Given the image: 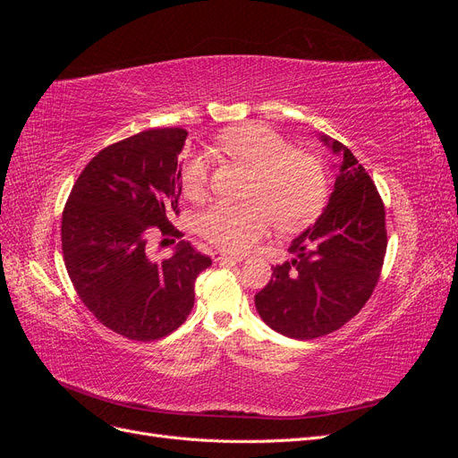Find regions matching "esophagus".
Wrapping results in <instances>:
<instances>
[{"mask_svg": "<svg viewBox=\"0 0 458 458\" xmlns=\"http://www.w3.org/2000/svg\"><path fill=\"white\" fill-rule=\"evenodd\" d=\"M214 259H216V261H219V263H224V261L239 263V261H242V256H234V254H227V252H221V250H217V252H214Z\"/></svg>", "mask_w": 458, "mask_h": 458, "instance_id": "34e87169", "label": "esophagus"}]
</instances>
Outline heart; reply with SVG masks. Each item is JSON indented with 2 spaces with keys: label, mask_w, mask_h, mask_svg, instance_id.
I'll list each match as a JSON object with an SVG mask.
<instances>
[{
  "label": "heart",
  "mask_w": 458,
  "mask_h": 458,
  "mask_svg": "<svg viewBox=\"0 0 458 458\" xmlns=\"http://www.w3.org/2000/svg\"><path fill=\"white\" fill-rule=\"evenodd\" d=\"M221 152L254 170L248 197L234 204L217 200L197 216V233L229 252H244L275 227L296 231L321 214L328 195L323 162L310 152H300L281 133L250 122L221 131L216 140ZM210 165L199 150L187 152L179 164V183L185 197L199 200L206 195Z\"/></svg>",
  "instance_id": "obj_1"
}]
</instances>
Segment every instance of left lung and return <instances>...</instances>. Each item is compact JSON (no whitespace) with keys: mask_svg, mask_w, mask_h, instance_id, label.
Masks as SVG:
<instances>
[{"mask_svg":"<svg viewBox=\"0 0 458 458\" xmlns=\"http://www.w3.org/2000/svg\"><path fill=\"white\" fill-rule=\"evenodd\" d=\"M342 158L335 191L311 227L293 241L294 254L273 267L256 294L263 323L296 340L330 335L355 317L378 283L386 256V212L372 179L352 150L328 135Z\"/></svg>","mask_w":458,"mask_h":458,"instance_id":"8db88e82","label":"left lung"}]
</instances>
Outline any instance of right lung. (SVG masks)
<instances>
[{"label":"right lung","instance_id":"1","mask_svg":"<svg viewBox=\"0 0 458 458\" xmlns=\"http://www.w3.org/2000/svg\"><path fill=\"white\" fill-rule=\"evenodd\" d=\"M185 140V130L162 128L103 148L64 206L68 276L97 321L123 338L152 342L182 327L195 303L197 276L212 266L185 241L168 259L148 254L150 234L183 237L170 219L179 212L177 157Z\"/></svg>","mask_w":458,"mask_h":458}]
</instances>
